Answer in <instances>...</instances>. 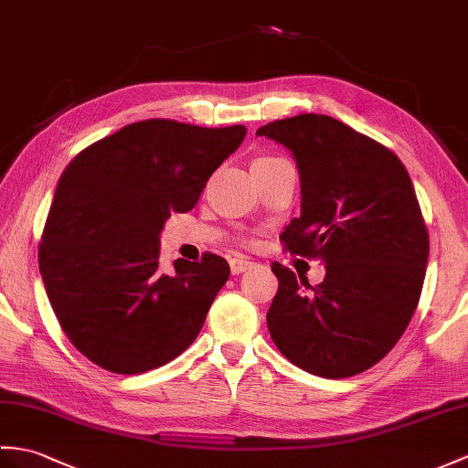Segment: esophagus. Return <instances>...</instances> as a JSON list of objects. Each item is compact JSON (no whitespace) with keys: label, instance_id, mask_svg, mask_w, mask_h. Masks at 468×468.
Listing matches in <instances>:
<instances>
[{"label":"esophagus","instance_id":"obj_1","mask_svg":"<svg viewBox=\"0 0 468 468\" xmlns=\"http://www.w3.org/2000/svg\"><path fill=\"white\" fill-rule=\"evenodd\" d=\"M254 261H250L248 258H232L230 260V270L232 273H242L246 270H252Z\"/></svg>","mask_w":468,"mask_h":468}]
</instances>
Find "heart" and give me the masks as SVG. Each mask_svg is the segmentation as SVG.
<instances>
[{"label":"heart","instance_id":"1","mask_svg":"<svg viewBox=\"0 0 468 468\" xmlns=\"http://www.w3.org/2000/svg\"><path fill=\"white\" fill-rule=\"evenodd\" d=\"M280 156H261V158H258V161H278Z\"/></svg>","mask_w":468,"mask_h":468}]
</instances>
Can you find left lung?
<instances>
[{
	"label": "left lung",
	"mask_w": 468,
	"mask_h": 468,
	"mask_svg": "<svg viewBox=\"0 0 468 468\" xmlns=\"http://www.w3.org/2000/svg\"><path fill=\"white\" fill-rule=\"evenodd\" d=\"M256 134L288 146L300 170L302 216L283 250L325 261L317 286L273 261V344L320 378L363 373L403 335L423 290L429 232L413 182L393 151L334 117L305 112Z\"/></svg>",
	"instance_id": "1"
}]
</instances>
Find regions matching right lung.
Listing matches in <instances>:
<instances>
[{
    "instance_id": "add662e5",
    "label": "right lung",
    "mask_w": 468,
    "mask_h": 468,
    "mask_svg": "<svg viewBox=\"0 0 468 468\" xmlns=\"http://www.w3.org/2000/svg\"><path fill=\"white\" fill-rule=\"evenodd\" d=\"M246 127L207 129L170 119L131 122L83 148L57 182L39 270L71 344L95 366L136 375L197 339L230 276L222 256L158 268V234L197 207Z\"/></svg>"
}]
</instances>
